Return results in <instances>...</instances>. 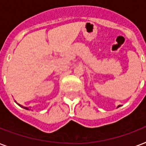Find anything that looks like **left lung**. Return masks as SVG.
<instances>
[{
  "label": "left lung",
  "mask_w": 146,
  "mask_h": 146,
  "mask_svg": "<svg viewBox=\"0 0 146 146\" xmlns=\"http://www.w3.org/2000/svg\"><path fill=\"white\" fill-rule=\"evenodd\" d=\"M118 107H120V105H119V106H118Z\"/></svg>",
  "instance_id": "1"
}]
</instances>
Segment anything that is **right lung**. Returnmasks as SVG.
<instances>
[{
    "label": "right lung",
    "instance_id": "obj_1",
    "mask_svg": "<svg viewBox=\"0 0 146 146\" xmlns=\"http://www.w3.org/2000/svg\"><path fill=\"white\" fill-rule=\"evenodd\" d=\"M19 106H20V107H22V108H25V109H27V110H28V108H26V107L21 106V105H19Z\"/></svg>",
    "mask_w": 146,
    "mask_h": 146
}]
</instances>
